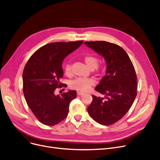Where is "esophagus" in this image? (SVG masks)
Returning <instances> with one entry per match:
<instances>
[{"label":"esophagus","mask_w":160,"mask_h":160,"mask_svg":"<svg viewBox=\"0 0 160 160\" xmlns=\"http://www.w3.org/2000/svg\"><path fill=\"white\" fill-rule=\"evenodd\" d=\"M77 95H84V93L81 92H77Z\"/></svg>","instance_id":"34e87169"}]
</instances>
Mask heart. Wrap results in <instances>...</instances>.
Masks as SVG:
<instances>
[{"label": "heart", "instance_id": "1", "mask_svg": "<svg viewBox=\"0 0 160 160\" xmlns=\"http://www.w3.org/2000/svg\"><path fill=\"white\" fill-rule=\"evenodd\" d=\"M84 61L87 66L92 70H93L95 72L99 73L101 71L102 67L99 66V59L97 55L94 54H88L84 57ZM63 68L65 74L67 76H70L72 73L71 65L70 63H65L63 66ZM95 81L92 78H78L70 84V87L72 89L78 90V91L85 92L88 90L92 86L94 85Z\"/></svg>", "mask_w": 160, "mask_h": 160}]
</instances>
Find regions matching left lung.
<instances>
[{"label":"left lung","mask_w":160,"mask_h":160,"mask_svg":"<svg viewBox=\"0 0 160 160\" xmlns=\"http://www.w3.org/2000/svg\"><path fill=\"white\" fill-rule=\"evenodd\" d=\"M84 43L102 55L107 65L106 75L95 88L105 97L93 95L88 112L97 123L104 126L114 124L128 112L137 96L135 68L126 52L118 45L106 41Z\"/></svg>","instance_id":"1"}]
</instances>
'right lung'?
Masks as SVG:
<instances>
[{
    "instance_id": "right-lung-1",
    "label": "right lung",
    "mask_w": 160,
    "mask_h": 160,
    "mask_svg": "<svg viewBox=\"0 0 160 160\" xmlns=\"http://www.w3.org/2000/svg\"><path fill=\"white\" fill-rule=\"evenodd\" d=\"M83 40L52 42L40 48L27 62L23 72V91L27 105L40 122L54 126L68 115L69 104L76 92L69 90L55 95L56 88L64 87L62 63L66 56L78 48Z\"/></svg>"
}]
</instances>
